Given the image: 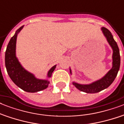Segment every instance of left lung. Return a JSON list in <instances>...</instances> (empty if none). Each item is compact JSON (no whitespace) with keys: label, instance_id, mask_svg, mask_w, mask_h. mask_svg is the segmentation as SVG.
I'll return each mask as SVG.
<instances>
[{"label":"left lung","instance_id":"8db88e82","mask_svg":"<svg viewBox=\"0 0 124 124\" xmlns=\"http://www.w3.org/2000/svg\"><path fill=\"white\" fill-rule=\"evenodd\" d=\"M102 33L104 37L106 38L107 41L111 47L113 49V63L112 68L100 80L91 83L89 84H80L75 82H73V84L78 89V90L86 93H96L108 88L116 77L118 72L119 71L120 66V56L119 48L115 40H114L113 37L111 33L107 28L102 27L101 28ZM70 73L72 74L71 70L70 69Z\"/></svg>","mask_w":124,"mask_h":124}]
</instances>
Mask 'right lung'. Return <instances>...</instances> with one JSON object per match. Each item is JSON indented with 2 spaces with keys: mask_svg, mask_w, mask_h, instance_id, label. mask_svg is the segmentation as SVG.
Listing matches in <instances>:
<instances>
[{
  "mask_svg": "<svg viewBox=\"0 0 124 124\" xmlns=\"http://www.w3.org/2000/svg\"><path fill=\"white\" fill-rule=\"evenodd\" d=\"M23 28L24 26L18 28L9 42L5 53V65L10 78L18 87L26 92L36 93L48 87V78H51L56 65L49 70L47 75V79L37 78L33 74L22 67L16 56V42L17 35Z\"/></svg>",
  "mask_w": 124,
  "mask_h": 124,
  "instance_id": "add662e5",
  "label": "right lung"
}]
</instances>
